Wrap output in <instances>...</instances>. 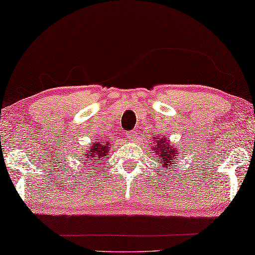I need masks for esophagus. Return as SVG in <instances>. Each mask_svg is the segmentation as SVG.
I'll return each mask as SVG.
<instances>
[{
	"label": "esophagus",
	"mask_w": 255,
	"mask_h": 255,
	"mask_svg": "<svg viewBox=\"0 0 255 255\" xmlns=\"http://www.w3.org/2000/svg\"><path fill=\"white\" fill-rule=\"evenodd\" d=\"M125 137L130 141H134L136 139V131H128L125 133Z\"/></svg>",
	"instance_id": "1"
}]
</instances>
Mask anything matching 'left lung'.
Instances as JSON below:
<instances>
[{"mask_svg":"<svg viewBox=\"0 0 255 255\" xmlns=\"http://www.w3.org/2000/svg\"><path fill=\"white\" fill-rule=\"evenodd\" d=\"M169 137H164L161 135L153 136L151 150L153 153L159 158L160 168L167 169L168 166L175 167L178 159V150L174 144L170 143ZM181 151V150H179Z\"/></svg>","mask_w":255,"mask_h":255,"instance_id":"obj_1","label":"left lung"}]
</instances>
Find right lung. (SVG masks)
Wrapping results in <instances>:
<instances>
[{
  "label": "right lung",
  "mask_w": 255,
  "mask_h": 255,
  "mask_svg": "<svg viewBox=\"0 0 255 255\" xmlns=\"http://www.w3.org/2000/svg\"><path fill=\"white\" fill-rule=\"evenodd\" d=\"M108 145L110 143L107 141L105 142H94L93 145H89L88 150H85V152H83V161L87 162V165H90L89 167H99L104 160L107 159V153L110 151ZM89 167H87V168H89Z\"/></svg>",
  "instance_id": "add662e5"
}]
</instances>
